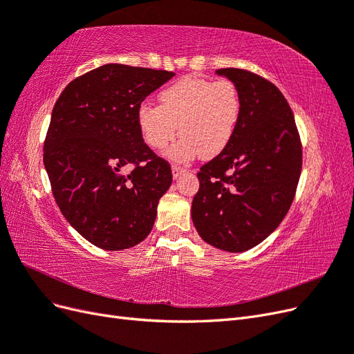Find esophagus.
Wrapping results in <instances>:
<instances>
[{
	"mask_svg": "<svg viewBox=\"0 0 354 354\" xmlns=\"http://www.w3.org/2000/svg\"><path fill=\"white\" fill-rule=\"evenodd\" d=\"M185 171H186V168H183V167H180V165H173V177L174 178H177L181 173H185Z\"/></svg>",
	"mask_w": 354,
	"mask_h": 354,
	"instance_id": "obj_1",
	"label": "esophagus"
}]
</instances>
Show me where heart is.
<instances>
[{
  "mask_svg": "<svg viewBox=\"0 0 354 354\" xmlns=\"http://www.w3.org/2000/svg\"><path fill=\"white\" fill-rule=\"evenodd\" d=\"M159 106L142 104L137 124L143 142L162 151L180 131L169 156L186 162L203 153L216 156L230 143L241 120L242 100L230 80L187 75L158 95Z\"/></svg>",
  "mask_w": 354,
  "mask_h": 354,
  "instance_id": "1",
  "label": "heart"
}]
</instances>
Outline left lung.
Instances as JSON below:
<instances>
[{
	"mask_svg": "<svg viewBox=\"0 0 354 354\" xmlns=\"http://www.w3.org/2000/svg\"><path fill=\"white\" fill-rule=\"evenodd\" d=\"M236 84L241 120L230 143L198 171L192 220L207 243L242 252L279 226L294 201L303 146L294 113L273 82L251 71H217Z\"/></svg>",
	"mask_w": 354,
	"mask_h": 354,
	"instance_id": "1",
	"label": "left lung"
}]
</instances>
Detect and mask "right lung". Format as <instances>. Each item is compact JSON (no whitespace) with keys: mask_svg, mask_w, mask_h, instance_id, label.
Here are the masks:
<instances>
[{"mask_svg":"<svg viewBox=\"0 0 354 354\" xmlns=\"http://www.w3.org/2000/svg\"><path fill=\"white\" fill-rule=\"evenodd\" d=\"M174 72L109 63L62 91L44 142V167L63 216L82 238L120 251L151 233L173 173L142 138V102Z\"/></svg>","mask_w":354,"mask_h":354,"instance_id":"right-lung-1","label":"right lung"}]
</instances>
